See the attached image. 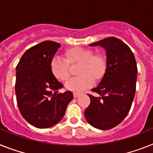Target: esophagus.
<instances>
[{
    "label": "esophagus",
    "mask_w": 153,
    "mask_h": 153,
    "mask_svg": "<svg viewBox=\"0 0 153 153\" xmlns=\"http://www.w3.org/2000/svg\"><path fill=\"white\" fill-rule=\"evenodd\" d=\"M74 98H77V97H79V96H80V94L79 93H77V92H74Z\"/></svg>",
    "instance_id": "1"
}]
</instances>
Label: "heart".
Returning a JSON list of instances; mask_svg holds the SVG:
<instances>
[{"mask_svg": "<svg viewBox=\"0 0 153 153\" xmlns=\"http://www.w3.org/2000/svg\"><path fill=\"white\" fill-rule=\"evenodd\" d=\"M65 59L56 56L50 64L53 76L60 82H65L70 77L69 65H79V77L71 79L66 82L68 90L80 92L90 88L95 81L103 78L107 69V60L102 53H96L87 48L74 47L65 51Z\"/></svg>", "mask_w": 153, "mask_h": 153, "instance_id": "b5f03b06", "label": "heart"}]
</instances>
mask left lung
<instances>
[{
  "label": "left lung",
  "mask_w": 153,
  "mask_h": 153,
  "mask_svg": "<svg viewBox=\"0 0 153 153\" xmlns=\"http://www.w3.org/2000/svg\"><path fill=\"white\" fill-rule=\"evenodd\" d=\"M89 45L106 50L107 69L98 86L92 89L100 96L88 94L91 102L84 114L92 127L109 130L120 124L130 110L135 94L137 64L130 47L116 37Z\"/></svg>",
  "instance_id": "left-lung-1"
}]
</instances>
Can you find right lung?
<instances>
[{
    "instance_id": "obj_1",
    "label": "right lung",
    "mask_w": 153,
    "mask_h": 153,
    "mask_svg": "<svg viewBox=\"0 0 153 153\" xmlns=\"http://www.w3.org/2000/svg\"><path fill=\"white\" fill-rule=\"evenodd\" d=\"M60 47L53 41H43L27 50L16 67L15 94L19 111L36 128L57 124L74 97L70 91L58 92L63 85L51 71L50 64Z\"/></svg>"
}]
</instances>
